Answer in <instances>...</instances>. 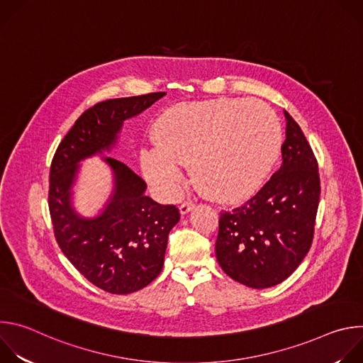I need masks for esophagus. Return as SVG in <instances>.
Wrapping results in <instances>:
<instances>
[{
	"label": "esophagus",
	"instance_id": "1",
	"mask_svg": "<svg viewBox=\"0 0 363 363\" xmlns=\"http://www.w3.org/2000/svg\"><path fill=\"white\" fill-rule=\"evenodd\" d=\"M195 208V203L192 202V201H185V202H182L181 203V206H179V211H181V214L182 216H185V214H188L189 211H192Z\"/></svg>",
	"mask_w": 363,
	"mask_h": 363
}]
</instances>
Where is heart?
<instances>
[{
	"mask_svg": "<svg viewBox=\"0 0 363 363\" xmlns=\"http://www.w3.org/2000/svg\"><path fill=\"white\" fill-rule=\"evenodd\" d=\"M158 146L142 152L146 178L175 194L181 165L192 164L199 188L218 201H242L267 179L281 145L274 112L263 101L214 99L181 103L155 128Z\"/></svg>",
	"mask_w": 363,
	"mask_h": 363,
	"instance_id": "b5f03b06",
	"label": "heart"
}]
</instances>
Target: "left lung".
<instances>
[{"instance_id":"1","label":"left lung","mask_w":363,"mask_h":363,"mask_svg":"<svg viewBox=\"0 0 363 363\" xmlns=\"http://www.w3.org/2000/svg\"><path fill=\"white\" fill-rule=\"evenodd\" d=\"M284 116L280 169L244 205L220 217L218 264L233 280L252 289L286 280L303 262L315 234L318 161L297 122L286 111Z\"/></svg>"}]
</instances>
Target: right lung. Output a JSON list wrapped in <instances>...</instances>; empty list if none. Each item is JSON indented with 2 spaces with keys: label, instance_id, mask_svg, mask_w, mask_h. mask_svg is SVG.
<instances>
[{
  "label": "right lung",
  "instance_id": "obj_1",
  "mask_svg": "<svg viewBox=\"0 0 363 363\" xmlns=\"http://www.w3.org/2000/svg\"><path fill=\"white\" fill-rule=\"evenodd\" d=\"M165 91L100 101L82 113L60 142L50 167L48 210L55 237L74 269L112 294H129L160 276L168 234L179 221L175 205H161L143 192L145 181L123 162L105 158L115 189L103 213L80 217L72 206L79 162L109 150L126 119L164 97Z\"/></svg>",
  "mask_w": 363,
  "mask_h": 363
}]
</instances>
